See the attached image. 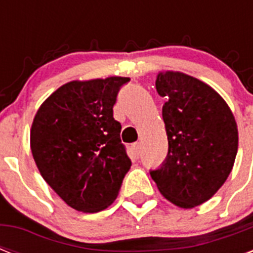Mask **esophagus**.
Returning <instances> with one entry per match:
<instances>
[{
    "label": "esophagus",
    "instance_id": "esophagus-1",
    "mask_svg": "<svg viewBox=\"0 0 253 253\" xmlns=\"http://www.w3.org/2000/svg\"><path fill=\"white\" fill-rule=\"evenodd\" d=\"M132 148H134V152L136 154V156H139V154H140V143L132 144Z\"/></svg>",
    "mask_w": 253,
    "mask_h": 253
}]
</instances>
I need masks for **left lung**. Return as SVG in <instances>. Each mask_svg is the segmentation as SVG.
Masks as SVG:
<instances>
[{"mask_svg": "<svg viewBox=\"0 0 253 253\" xmlns=\"http://www.w3.org/2000/svg\"><path fill=\"white\" fill-rule=\"evenodd\" d=\"M156 90L167 99L168 155L151 177L169 202L193 209L210 200L231 173L239 142L235 117L210 85L186 73L159 72Z\"/></svg>", "mask_w": 253, "mask_h": 253, "instance_id": "8db88e82", "label": "left lung"}]
</instances>
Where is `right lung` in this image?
I'll use <instances>...</instances> for the list:
<instances>
[{"instance_id":"1","label":"right lung","mask_w":253,"mask_h":253,"mask_svg":"<svg viewBox=\"0 0 253 253\" xmlns=\"http://www.w3.org/2000/svg\"><path fill=\"white\" fill-rule=\"evenodd\" d=\"M128 77L69 81L38 109L30 147L44 181L65 204L98 212L118 196L131 167L113 117L119 87Z\"/></svg>"}]
</instances>
